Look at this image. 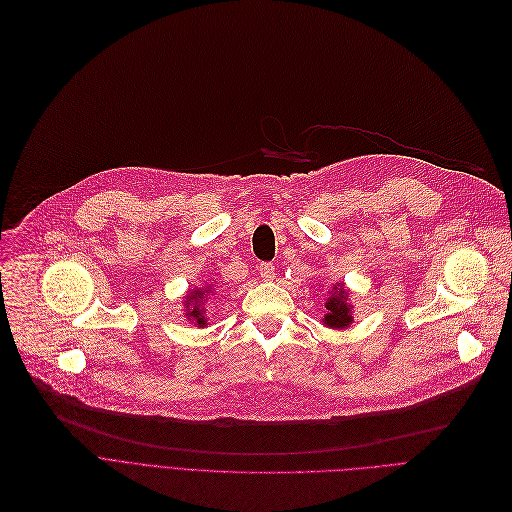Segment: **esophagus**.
<instances>
[{
	"instance_id": "34e87169",
	"label": "esophagus",
	"mask_w": 512,
	"mask_h": 512,
	"mask_svg": "<svg viewBox=\"0 0 512 512\" xmlns=\"http://www.w3.org/2000/svg\"><path fill=\"white\" fill-rule=\"evenodd\" d=\"M258 273H260V277H262L264 281H271V279H275V266H273L271 262H262V264L258 266Z\"/></svg>"
}]
</instances>
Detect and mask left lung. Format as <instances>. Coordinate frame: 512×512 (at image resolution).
Returning a JSON list of instances; mask_svg holds the SVG:
<instances>
[{
  "label": "left lung",
  "mask_w": 512,
  "mask_h": 512,
  "mask_svg": "<svg viewBox=\"0 0 512 512\" xmlns=\"http://www.w3.org/2000/svg\"><path fill=\"white\" fill-rule=\"evenodd\" d=\"M325 308H327L325 321H323L325 325L335 327V329H344L352 323V314H350V306H348V294L344 291V287H339L337 294L327 300Z\"/></svg>",
  "instance_id": "1"
}]
</instances>
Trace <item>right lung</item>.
<instances>
[{
  "label": "right lung",
  "mask_w": 512,
  "mask_h": 512,
  "mask_svg": "<svg viewBox=\"0 0 512 512\" xmlns=\"http://www.w3.org/2000/svg\"><path fill=\"white\" fill-rule=\"evenodd\" d=\"M200 298H204L202 291H200V289H193L191 296H189V302L196 300V304H193V308H189V314H187V316H191V319H196V323H198L200 327H204V325H206V319H204V312H206V310L198 306V300H200ZM189 302H187V306H189Z\"/></svg>",
  "instance_id": "right-lung-1"
}]
</instances>
